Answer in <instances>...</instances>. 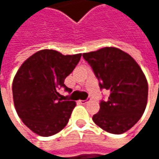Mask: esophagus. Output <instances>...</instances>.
Wrapping results in <instances>:
<instances>
[{
    "instance_id": "34e87169",
    "label": "esophagus",
    "mask_w": 159,
    "mask_h": 159,
    "mask_svg": "<svg viewBox=\"0 0 159 159\" xmlns=\"http://www.w3.org/2000/svg\"><path fill=\"white\" fill-rule=\"evenodd\" d=\"M88 100H89V98H87V99H84V100H80L79 102L81 104H86L87 102H88Z\"/></svg>"
}]
</instances>
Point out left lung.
I'll return each mask as SVG.
<instances>
[{"label":"left lung","instance_id":"8db88e82","mask_svg":"<svg viewBox=\"0 0 159 159\" xmlns=\"http://www.w3.org/2000/svg\"><path fill=\"white\" fill-rule=\"evenodd\" d=\"M99 81L100 89L111 92L101 100L94 122L104 131L120 134L130 130L144 112L148 84L142 69L126 52L117 48H103L83 54Z\"/></svg>","mask_w":159,"mask_h":159}]
</instances>
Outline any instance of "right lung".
I'll list each match as a JSON object with an SVG mask.
<instances>
[{
    "label": "right lung",
    "mask_w": 159,
    "mask_h": 159,
    "mask_svg": "<svg viewBox=\"0 0 159 159\" xmlns=\"http://www.w3.org/2000/svg\"><path fill=\"white\" fill-rule=\"evenodd\" d=\"M81 56L42 49L30 56L17 71L13 82L15 107L22 121L35 134L51 136L68 123L75 102L62 98L58 91L63 87L70 92L64 80Z\"/></svg>",
    "instance_id": "right-lung-1"
}]
</instances>
